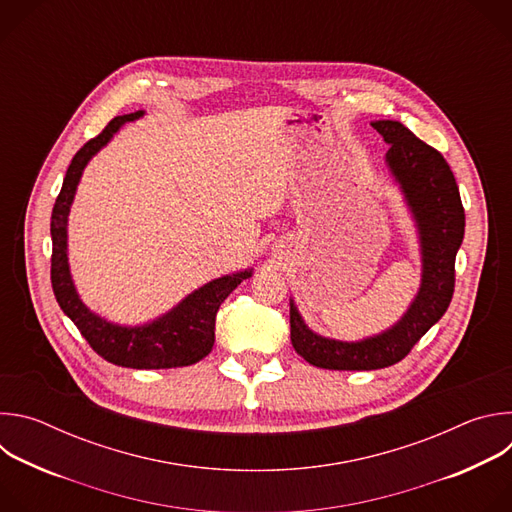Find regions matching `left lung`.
<instances>
[{
	"label": "left lung",
	"mask_w": 512,
	"mask_h": 512,
	"mask_svg": "<svg viewBox=\"0 0 512 512\" xmlns=\"http://www.w3.org/2000/svg\"><path fill=\"white\" fill-rule=\"evenodd\" d=\"M371 125L389 145L385 164L417 229L421 281L413 302L391 328L360 340H336L314 332L291 298V344L304 360L328 371H375L405 358L452 302L454 263L464 239L460 190L444 156L401 121L381 119Z\"/></svg>",
	"instance_id": "1"
}]
</instances>
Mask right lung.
Returning a JSON list of instances; mask_svg holds the SVG:
<instances>
[{
  "instance_id": "1",
  "label": "right lung",
  "mask_w": 512,
  "mask_h": 512,
  "mask_svg": "<svg viewBox=\"0 0 512 512\" xmlns=\"http://www.w3.org/2000/svg\"><path fill=\"white\" fill-rule=\"evenodd\" d=\"M143 117V111L119 115L72 158L60 194L54 202L50 235H52V289L62 312L75 322L91 348L105 360L127 369H176L188 367L202 360L214 344V320L221 304L231 291L247 277L253 275V267L235 271L231 275L216 277L202 287L194 289L172 310L158 316L152 322L139 326L115 324L93 310L81 300L75 281L70 275L68 263V214L75 200L79 182L87 164L97 156L115 133L135 119Z\"/></svg>"
}]
</instances>
